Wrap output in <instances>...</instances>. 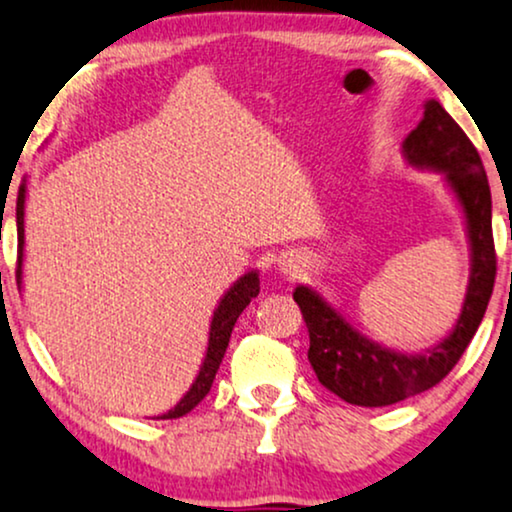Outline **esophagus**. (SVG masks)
<instances>
[{"label":"esophagus","mask_w":512,"mask_h":512,"mask_svg":"<svg viewBox=\"0 0 512 512\" xmlns=\"http://www.w3.org/2000/svg\"><path fill=\"white\" fill-rule=\"evenodd\" d=\"M296 258H285V261H282V270H285V273H296Z\"/></svg>","instance_id":"obj_1"}]
</instances>
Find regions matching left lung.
<instances>
[{
  "label": "left lung",
  "mask_w": 512,
  "mask_h": 512,
  "mask_svg": "<svg viewBox=\"0 0 512 512\" xmlns=\"http://www.w3.org/2000/svg\"><path fill=\"white\" fill-rule=\"evenodd\" d=\"M403 154L413 166L446 173V180L468 218L472 275L456 330L449 334V339L418 356L382 349L380 344L353 330L318 292L296 287L294 301L304 313L311 337L308 361L320 384L353 406H391L444 380L475 337L496 282L491 189L470 137L444 106L432 99L425 104V116L418 128L403 142Z\"/></svg>",
  "instance_id": "left-lung-1"
}]
</instances>
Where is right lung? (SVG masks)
Listing matches in <instances>:
<instances>
[{"instance_id":"1","label":"right lung","mask_w":512,"mask_h":512,"mask_svg":"<svg viewBox=\"0 0 512 512\" xmlns=\"http://www.w3.org/2000/svg\"><path fill=\"white\" fill-rule=\"evenodd\" d=\"M23 204H25V185L18 187V199H16V225H18V268H16V280L21 282V256H23ZM258 296V275L251 270L244 277H239L237 285L230 289L220 301V306L216 308L211 320V332H208V349H206V358L204 365H201L197 380H194L192 389L182 396L178 406L168 413L161 415V420H173V418H182L192 410L201 399L211 391V384L216 380V372L223 363L225 349L230 344V334L232 327H235L237 318L242 315L246 306L251 304V299Z\"/></svg>"}]
</instances>
